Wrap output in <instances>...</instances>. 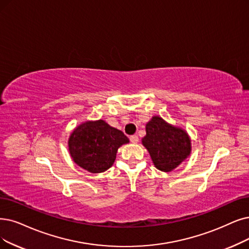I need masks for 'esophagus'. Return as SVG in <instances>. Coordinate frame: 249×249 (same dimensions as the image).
<instances>
[{
  "label": "esophagus",
  "instance_id": "1",
  "mask_svg": "<svg viewBox=\"0 0 249 249\" xmlns=\"http://www.w3.org/2000/svg\"><path fill=\"white\" fill-rule=\"evenodd\" d=\"M130 140H131V142H132V143L137 144V143L139 142V138H138V136H137V135H133V136H131V137H130Z\"/></svg>",
  "mask_w": 249,
  "mask_h": 249
}]
</instances>
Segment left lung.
Here are the masks:
<instances>
[{"instance_id":"8db88e82","label":"left lung","mask_w":249,"mask_h":249,"mask_svg":"<svg viewBox=\"0 0 249 249\" xmlns=\"http://www.w3.org/2000/svg\"><path fill=\"white\" fill-rule=\"evenodd\" d=\"M142 144L155 167L164 173L175 170L191 153V140L187 132L167 124L159 116H153L146 124Z\"/></svg>"}]
</instances>
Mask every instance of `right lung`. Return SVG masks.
I'll return each instance as SVG.
<instances>
[{
	"instance_id": "right-lung-1",
	"label": "right lung",
	"mask_w": 249,
	"mask_h": 249,
	"mask_svg": "<svg viewBox=\"0 0 249 249\" xmlns=\"http://www.w3.org/2000/svg\"><path fill=\"white\" fill-rule=\"evenodd\" d=\"M128 142L122 131L100 119L86 122L75 127L68 139V148L72 160L78 166L98 174L113 164L117 149Z\"/></svg>"
}]
</instances>
